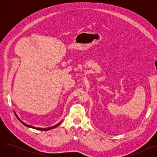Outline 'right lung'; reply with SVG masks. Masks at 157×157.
I'll use <instances>...</instances> for the list:
<instances>
[{
  "instance_id": "obj_1",
  "label": "right lung",
  "mask_w": 157,
  "mask_h": 157,
  "mask_svg": "<svg viewBox=\"0 0 157 157\" xmlns=\"http://www.w3.org/2000/svg\"><path fill=\"white\" fill-rule=\"evenodd\" d=\"M15 116L17 117V118L19 120V121H20L21 124H23L24 125H25V126H27V127H31V128H35V129H36V130H50V129H52V128H54L56 127H57L58 125H59L61 123V122H62V121H61L59 123H58V124L55 125V126H53V127H48V128H38V127H33V126H32V125H28V124L24 123L23 121H21L18 118V117L17 116V114H16L15 113Z\"/></svg>"
}]
</instances>
